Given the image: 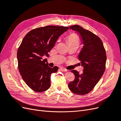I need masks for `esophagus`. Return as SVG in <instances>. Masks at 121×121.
I'll use <instances>...</instances> for the list:
<instances>
[{
  "mask_svg": "<svg viewBox=\"0 0 121 121\" xmlns=\"http://www.w3.org/2000/svg\"><path fill=\"white\" fill-rule=\"evenodd\" d=\"M60 70L61 71H63V72H67V71H68V70H67V69H65L64 68H60Z\"/></svg>",
  "mask_w": 121,
  "mask_h": 121,
  "instance_id": "obj_1",
  "label": "esophagus"
}]
</instances>
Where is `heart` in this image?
I'll use <instances>...</instances> for the list:
<instances>
[{
  "label": "heart",
  "instance_id": "1",
  "mask_svg": "<svg viewBox=\"0 0 121 121\" xmlns=\"http://www.w3.org/2000/svg\"><path fill=\"white\" fill-rule=\"evenodd\" d=\"M68 43H79V40L77 36L75 34H71L69 35L68 39Z\"/></svg>",
  "mask_w": 121,
  "mask_h": 121
}]
</instances>
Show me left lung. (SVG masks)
I'll return each mask as SVG.
<instances>
[{
	"instance_id": "1",
	"label": "left lung",
	"mask_w": 121,
	"mask_h": 121,
	"mask_svg": "<svg viewBox=\"0 0 121 121\" xmlns=\"http://www.w3.org/2000/svg\"><path fill=\"white\" fill-rule=\"evenodd\" d=\"M69 29L80 34L83 47L78 57L84 69L81 74L77 71H71L75 78L68 86L72 92L82 95L92 91L103 75L107 61L106 52L101 40L92 32L77 25L71 26Z\"/></svg>"
}]
</instances>
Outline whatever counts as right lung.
<instances>
[{
    "instance_id": "1",
    "label": "right lung",
    "mask_w": 121,
    "mask_h": 121,
    "mask_svg": "<svg viewBox=\"0 0 121 121\" xmlns=\"http://www.w3.org/2000/svg\"><path fill=\"white\" fill-rule=\"evenodd\" d=\"M69 27L47 26L33 29L26 35L18 48V68L23 80L33 90L41 92L50 87V76L58 68L48 66V56L57 39Z\"/></svg>"
}]
</instances>
